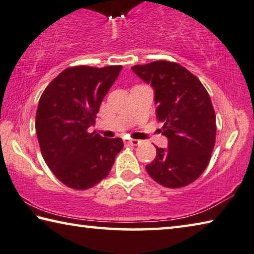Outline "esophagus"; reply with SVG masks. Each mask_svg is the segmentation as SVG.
I'll return each mask as SVG.
<instances>
[{
  "instance_id": "obj_1",
  "label": "esophagus",
  "mask_w": 254,
  "mask_h": 254,
  "mask_svg": "<svg viewBox=\"0 0 254 254\" xmlns=\"http://www.w3.org/2000/svg\"><path fill=\"white\" fill-rule=\"evenodd\" d=\"M125 144L128 146H138L140 144V140H136V139H129L125 141Z\"/></svg>"
}]
</instances>
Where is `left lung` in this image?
<instances>
[{"label": "left lung", "instance_id": "8db88e82", "mask_svg": "<svg viewBox=\"0 0 254 254\" xmlns=\"http://www.w3.org/2000/svg\"><path fill=\"white\" fill-rule=\"evenodd\" d=\"M131 70L150 84L156 116L164 124L167 148L156 147V157L146 165L154 181L170 189L192 183L205 170L215 144V113L201 81L174 62L155 61Z\"/></svg>", "mask_w": 254, "mask_h": 254}]
</instances>
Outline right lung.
Here are the masks:
<instances>
[{
  "instance_id": "right-lung-1",
  "label": "right lung",
  "mask_w": 254,
  "mask_h": 254,
  "mask_svg": "<svg viewBox=\"0 0 254 254\" xmlns=\"http://www.w3.org/2000/svg\"><path fill=\"white\" fill-rule=\"evenodd\" d=\"M122 65L68 68L49 83L40 98L35 130L42 156L64 185L87 190L109 174L122 150V138H105L89 128Z\"/></svg>"
}]
</instances>
